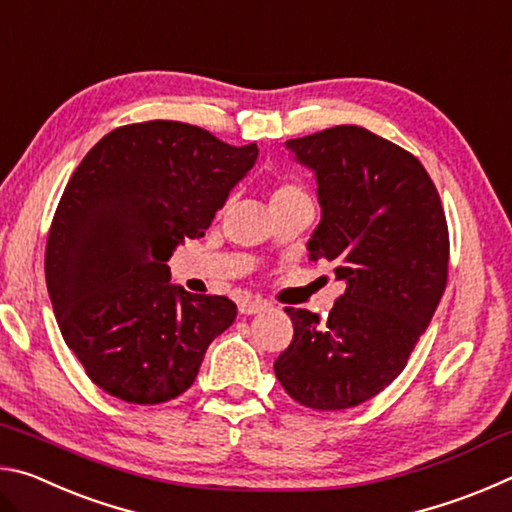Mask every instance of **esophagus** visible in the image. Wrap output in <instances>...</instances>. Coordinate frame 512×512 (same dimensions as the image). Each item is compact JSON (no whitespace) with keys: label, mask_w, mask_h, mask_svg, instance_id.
I'll return each mask as SVG.
<instances>
[{"label":"esophagus","mask_w":512,"mask_h":512,"mask_svg":"<svg viewBox=\"0 0 512 512\" xmlns=\"http://www.w3.org/2000/svg\"><path fill=\"white\" fill-rule=\"evenodd\" d=\"M268 307V302L264 300H241L239 302V311L244 316H253V314H259V311H264Z\"/></svg>","instance_id":"1"}]
</instances>
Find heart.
<instances>
[{"instance_id": "heart-1", "label": "heart", "mask_w": 512, "mask_h": 512, "mask_svg": "<svg viewBox=\"0 0 512 512\" xmlns=\"http://www.w3.org/2000/svg\"><path fill=\"white\" fill-rule=\"evenodd\" d=\"M293 201H311L307 189L302 187L298 180H280L275 185L271 205H282V203H293Z\"/></svg>"}]
</instances>
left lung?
Returning a JSON list of instances; mask_svg holds the SVG:
<instances>
[{"mask_svg": "<svg viewBox=\"0 0 512 512\" xmlns=\"http://www.w3.org/2000/svg\"><path fill=\"white\" fill-rule=\"evenodd\" d=\"M287 149L316 173L323 216L309 259L332 262L348 287L327 320L284 309L293 341L273 370L307 409H350L400 375L443 298V203L415 155L361 126L298 137Z\"/></svg>", "mask_w": 512, "mask_h": 512, "instance_id": "left-lung-1", "label": "left lung"}]
</instances>
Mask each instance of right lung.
<instances>
[{
    "mask_svg": "<svg viewBox=\"0 0 512 512\" xmlns=\"http://www.w3.org/2000/svg\"><path fill=\"white\" fill-rule=\"evenodd\" d=\"M257 153L155 119L115 128L69 178L49 228L47 289L67 348L108 395H183L207 345L235 323V302L176 287L167 262L205 235Z\"/></svg>",
    "mask_w": 512,
    "mask_h": 512,
    "instance_id": "add662e5",
    "label": "right lung"
}]
</instances>
